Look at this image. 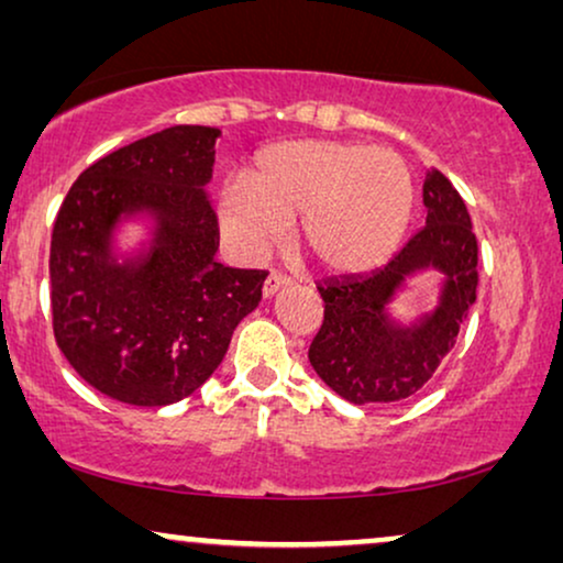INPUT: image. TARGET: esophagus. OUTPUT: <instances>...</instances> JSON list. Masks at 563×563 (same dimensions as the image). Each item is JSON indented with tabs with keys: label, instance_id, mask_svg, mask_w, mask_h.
Segmentation results:
<instances>
[{
	"label": "esophagus",
	"instance_id": "obj_1",
	"mask_svg": "<svg viewBox=\"0 0 563 563\" xmlns=\"http://www.w3.org/2000/svg\"><path fill=\"white\" fill-rule=\"evenodd\" d=\"M289 276H284V274H279V272H272L266 276V282H264V297H274L276 291L279 289H284V287H289Z\"/></svg>",
	"mask_w": 563,
	"mask_h": 563
}]
</instances>
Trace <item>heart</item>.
<instances>
[{
	"instance_id": "1",
	"label": "heart",
	"mask_w": 563,
	"mask_h": 563,
	"mask_svg": "<svg viewBox=\"0 0 563 563\" xmlns=\"http://www.w3.org/2000/svg\"><path fill=\"white\" fill-rule=\"evenodd\" d=\"M415 187L402 156L343 141L268 145L245 168V187L220 191V225L235 251L258 256L297 220V245L328 274L387 261L412 218Z\"/></svg>"
}]
</instances>
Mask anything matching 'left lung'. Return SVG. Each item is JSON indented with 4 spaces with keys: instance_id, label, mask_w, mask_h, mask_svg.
Listing matches in <instances>:
<instances>
[{
    "instance_id": "1",
    "label": "left lung",
    "mask_w": 563,
    "mask_h": 563,
    "mask_svg": "<svg viewBox=\"0 0 563 563\" xmlns=\"http://www.w3.org/2000/svg\"><path fill=\"white\" fill-rule=\"evenodd\" d=\"M422 205L426 228L387 266L318 284L325 312L307 358L320 379L353 405L402 402L418 395L453 349L461 322L476 302L479 251L464 199L433 168L422 184ZM426 267L444 274L437 310L399 327L386 307L401 284Z\"/></svg>"
}]
</instances>
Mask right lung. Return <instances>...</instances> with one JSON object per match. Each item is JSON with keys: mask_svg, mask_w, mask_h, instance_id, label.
Returning <instances> with one entry per match:
<instances>
[{"mask_svg": "<svg viewBox=\"0 0 563 563\" xmlns=\"http://www.w3.org/2000/svg\"><path fill=\"white\" fill-rule=\"evenodd\" d=\"M218 128L174 125L91 164L51 235L53 335L102 395L164 407L210 379L230 338L261 302L268 272L214 261L218 214L207 197ZM157 222L148 252L111 251L122 219Z\"/></svg>", "mask_w": 563, "mask_h": 563, "instance_id": "right-lung-1", "label": "right lung"}]
</instances>
